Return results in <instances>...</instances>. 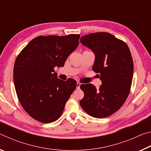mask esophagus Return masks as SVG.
I'll return each instance as SVG.
<instances>
[{
  "label": "esophagus",
  "mask_w": 151,
  "mask_h": 151,
  "mask_svg": "<svg viewBox=\"0 0 151 151\" xmlns=\"http://www.w3.org/2000/svg\"><path fill=\"white\" fill-rule=\"evenodd\" d=\"M81 85V84L80 83H79V82H77V83H76V88H80Z\"/></svg>",
  "instance_id": "34e87169"
}]
</instances>
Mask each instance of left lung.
<instances>
[{
	"instance_id": "left-lung-1",
	"label": "left lung",
	"mask_w": 151,
	"mask_h": 151,
	"mask_svg": "<svg viewBox=\"0 0 151 151\" xmlns=\"http://www.w3.org/2000/svg\"><path fill=\"white\" fill-rule=\"evenodd\" d=\"M80 42L94 52L93 70L100 74L102 81L99 89L91 83L81 85L85 95L80 104L89 115L107 117L121 108L131 91L134 68L131 52L126 43L108 32L91 33Z\"/></svg>"
}]
</instances>
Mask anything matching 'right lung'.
I'll list each match as a JSON object with an SVG mask.
<instances>
[{"label": "right lung", "mask_w": 151, "mask_h": 151, "mask_svg": "<svg viewBox=\"0 0 151 151\" xmlns=\"http://www.w3.org/2000/svg\"><path fill=\"white\" fill-rule=\"evenodd\" d=\"M79 35L39 36L19 53L13 78L22 106L37 121L49 123L61 116L65 104L76 87L73 78H57L55 66H63L78 45Z\"/></svg>", "instance_id": "add662e5"}]
</instances>
